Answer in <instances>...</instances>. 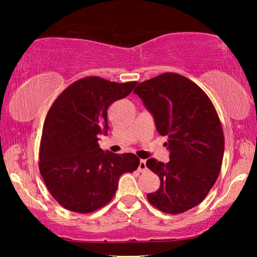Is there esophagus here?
Masks as SVG:
<instances>
[{"label": "esophagus", "mask_w": 257, "mask_h": 257, "mask_svg": "<svg viewBox=\"0 0 257 257\" xmlns=\"http://www.w3.org/2000/svg\"><path fill=\"white\" fill-rule=\"evenodd\" d=\"M147 170L146 167V161L145 160H141L139 161V167H138V171L139 172H144Z\"/></svg>", "instance_id": "esophagus-1"}]
</instances>
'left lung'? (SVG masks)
Segmentation results:
<instances>
[{
	"instance_id": "1",
	"label": "left lung",
	"mask_w": 257,
	"mask_h": 257,
	"mask_svg": "<svg viewBox=\"0 0 257 257\" xmlns=\"http://www.w3.org/2000/svg\"><path fill=\"white\" fill-rule=\"evenodd\" d=\"M154 116L156 130L167 136L170 161L147 160L160 178V188L147 195L152 205L179 214L198 205L219 177L224 136L210 97L188 78L165 72L134 90Z\"/></svg>"
}]
</instances>
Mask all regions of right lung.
<instances>
[{
	"instance_id": "1",
	"label": "right lung",
	"mask_w": 257,
	"mask_h": 257,
	"mask_svg": "<svg viewBox=\"0 0 257 257\" xmlns=\"http://www.w3.org/2000/svg\"><path fill=\"white\" fill-rule=\"evenodd\" d=\"M136 85L86 77L69 85L52 104L43 125L40 171L61 206L80 214L96 211L114 196L121 175L138 168L135 154L104 152L97 143V135L108 129V106Z\"/></svg>"
}]
</instances>
